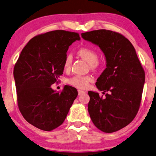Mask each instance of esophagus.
<instances>
[{
    "label": "esophagus",
    "instance_id": "esophagus-1",
    "mask_svg": "<svg viewBox=\"0 0 156 156\" xmlns=\"http://www.w3.org/2000/svg\"><path fill=\"white\" fill-rule=\"evenodd\" d=\"M78 95H81L82 94H83V93H85V91L81 90H78Z\"/></svg>",
    "mask_w": 156,
    "mask_h": 156
}]
</instances>
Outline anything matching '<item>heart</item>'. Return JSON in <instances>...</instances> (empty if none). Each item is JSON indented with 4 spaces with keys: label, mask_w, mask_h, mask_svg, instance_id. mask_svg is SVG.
<instances>
[{
    "label": "heart",
    "mask_w": 156,
    "mask_h": 156,
    "mask_svg": "<svg viewBox=\"0 0 156 156\" xmlns=\"http://www.w3.org/2000/svg\"><path fill=\"white\" fill-rule=\"evenodd\" d=\"M78 54L80 57L86 60L90 64L91 68H95L98 66V54L94 49L90 48H81L78 50ZM72 63V57L68 55L66 57L63 63V67L66 70L70 68ZM93 80L90 76H74L67 80V83L70 86L79 89H86L88 87L89 83Z\"/></svg>",
    "instance_id": "1"
}]
</instances>
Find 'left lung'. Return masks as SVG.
<instances>
[{
  "label": "left lung",
  "instance_id": "obj_1",
  "mask_svg": "<svg viewBox=\"0 0 156 156\" xmlns=\"http://www.w3.org/2000/svg\"><path fill=\"white\" fill-rule=\"evenodd\" d=\"M104 53L106 68L97 79L99 93L88 91V110L93 123L103 132H115L128 126L140 107L145 72L132 43L120 33L97 30L81 33Z\"/></svg>",
  "mask_w": 156,
  "mask_h": 156
}]
</instances>
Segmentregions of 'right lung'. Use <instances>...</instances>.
Returning <instances> with one entry per match:
<instances>
[{"label": "right lung", "instance_id": "1", "mask_svg": "<svg viewBox=\"0 0 156 156\" xmlns=\"http://www.w3.org/2000/svg\"><path fill=\"white\" fill-rule=\"evenodd\" d=\"M78 33L53 30L38 35L22 50L13 70L18 108L29 123L50 131L63 123L78 95L76 88L65 86L54 90L63 74L68 48L80 41Z\"/></svg>", "mask_w": 156, "mask_h": 156}]
</instances>
